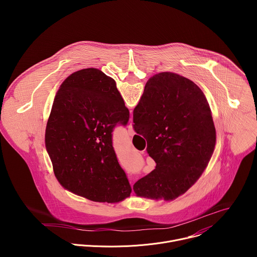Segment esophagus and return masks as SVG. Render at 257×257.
Masks as SVG:
<instances>
[{"label": "esophagus", "instance_id": "1", "mask_svg": "<svg viewBox=\"0 0 257 257\" xmlns=\"http://www.w3.org/2000/svg\"><path fill=\"white\" fill-rule=\"evenodd\" d=\"M135 132H134V129H133V125H132V122L129 124V127H128V134L130 135V136H132L133 134H134Z\"/></svg>", "mask_w": 257, "mask_h": 257}]
</instances>
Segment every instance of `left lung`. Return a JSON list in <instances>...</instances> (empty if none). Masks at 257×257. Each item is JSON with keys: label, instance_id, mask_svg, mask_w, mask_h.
I'll use <instances>...</instances> for the list:
<instances>
[{"label": "left lung", "instance_id": "left-lung-1", "mask_svg": "<svg viewBox=\"0 0 257 257\" xmlns=\"http://www.w3.org/2000/svg\"><path fill=\"white\" fill-rule=\"evenodd\" d=\"M129 109L113 78L96 68L69 75L54 98L46 128V149L54 174L68 191L95 202L116 203L131 187L112 145L117 124Z\"/></svg>", "mask_w": 257, "mask_h": 257}]
</instances>
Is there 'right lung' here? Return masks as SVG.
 <instances>
[{
	"label": "right lung",
	"mask_w": 257,
	"mask_h": 257,
	"mask_svg": "<svg viewBox=\"0 0 257 257\" xmlns=\"http://www.w3.org/2000/svg\"><path fill=\"white\" fill-rule=\"evenodd\" d=\"M133 122L157 164L133 185L136 196L171 201L184 194L200 178L215 148V128L204 93L186 77L159 73L146 82Z\"/></svg>",
	"instance_id": "add662e5"
}]
</instances>
